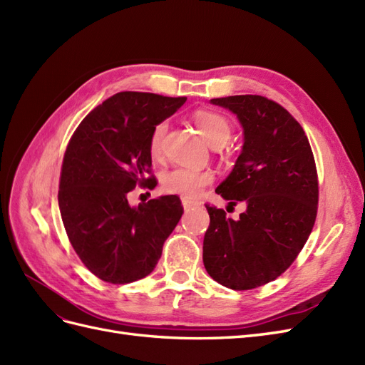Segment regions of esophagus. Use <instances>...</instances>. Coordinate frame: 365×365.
I'll return each instance as SVG.
<instances>
[{
  "mask_svg": "<svg viewBox=\"0 0 365 365\" xmlns=\"http://www.w3.org/2000/svg\"><path fill=\"white\" fill-rule=\"evenodd\" d=\"M200 204H197L196 201H192V200H187V197H182V207L184 210H190L192 207H197Z\"/></svg>",
  "mask_w": 365,
  "mask_h": 365,
  "instance_id": "esophagus-1",
  "label": "esophagus"
}]
</instances>
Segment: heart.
<instances>
[{
	"mask_svg": "<svg viewBox=\"0 0 365 365\" xmlns=\"http://www.w3.org/2000/svg\"><path fill=\"white\" fill-rule=\"evenodd\" d=\"M195 125L201 135L207 140L210 146L217 148L224 146L231 135V125L225 115L215 111H197L193 117ZM168 129L165 121L153 128L149 140V152L152 157L160 155L161 141ZM215 180V173L208 169H192V168H173L161 173L160 184L161 190L169 195H180L189 200L196 197L201 193L204 187L212 184Z\"/></svg>",
	"mask_w": 365,
	"mask_h": 365,
	"instance_id": "1",
	"label": "heart"
}]
</instances>
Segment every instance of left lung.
I'll return each instance as SVG.
<instances>
[{
	"mask_svg": "<svg viewBox=\"0 0 365 365\" xmlns=\"http://www.w3.org/2000/svg\"><path fill=\"white\" fill-rule=\"evenodd\" d=\"M236 114L244 146L216 193L244 202L237 220L207 207L210 225L202 260L210 277L235 291L267 284L288 269L317 217L318 178L314 153L300 123L262 96L212 98Z\"/></svg>",
	"mask_w": 365,
	"mask_h": 365,
	"instance_id": "8db88e82",
	"label": "left lung"
}]
</instances>
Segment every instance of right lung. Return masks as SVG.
<instances>
[{
	"label": "right lung",
	"instance_id": "right-lung-1",
	"mask_svg": "<svg viewBox=\"0 0 365 365\" xmlns=\"http://www.w3.org/2000/svg\"><path fill=\"white\" fill-rule=\"evenodd\" d=\"M185 101L117 93L81 121L65 150L58 195L62 222L77 256L103 282L125 284L149 275L184 213L178 196L130 207L128 193L137 184L155 185L146 178L150 134Z\"/></svg>",
	"mask_w": 365,
	"mask_h": 365
}]
</instances>
